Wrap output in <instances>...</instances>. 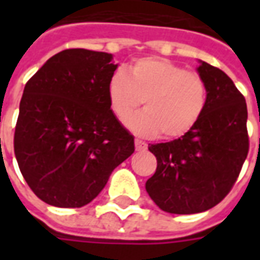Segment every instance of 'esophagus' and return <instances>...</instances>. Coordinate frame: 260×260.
<instances>
[{
    "label": "esophagus",
    "mask_w": 260,
    "mask_h": 260,
    "mask_svg": "<svg viewBox=\"0 0 260 260\" xmlns=\"http://www.w3.org/2000/svg\"><path fill=\"white\" fill-rule=\"evenodd\" d=\"M135 149L138 152H145L147 150V143L141 139H135Z\"/></svg>",
    "instance_id": "34e87169"
}]
</instances>
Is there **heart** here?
I'll return each instance as SVG.
<instances>
[{"label":"heart","instance_id":"1","mask_svg":"<svg viewBox=\"0 0 260 260\" xmlns=\"http://www.w3.org/2000/svg\"><path fill=\"white\" fill-rule=\"evenodd\" d=\"M108 100L115 117L124 121L142 102L145 110L126 121L138 135L175 139L191 132L207 104V87L201 75L161 57L136 59L115 71L108 80Z\"/></svg>","mask_w":260,"mask_h":260}]
</instances>
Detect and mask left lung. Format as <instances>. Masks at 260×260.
<instances>
[{"instance_id": "8db88e82", "label": "left lung", "mask_w": 260, "mask_h": 260, "mask_svg": "<svg viewBox=\"0 0 260 260\" xmlns=\"http://www.w3.org/2000/svg\"><path fill=\"white\" fill-rule=\"evenodd\" d=\"M199 62L196 71L207 87L202 118L186 135L149 146L157 169L146 181V191L173 214L205 212L223 201L249 149L245 99L221 69Z\"/></svg>"}]
</instances>
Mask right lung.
Wrapping results in <instances>:
<instances>
[{"mask_svg": "<svg viewBox=\"0 0 260 260\" xmlns=\"http://www.w3.org/2000/svg\"><path fill=\"white\" fill-rule=\"evenodd\" d=\"M117 67L113 54L71 48L26 83L15 156L27 185L51 206L87 205L135 150L110 107L108 80Z\"/></svg>", "mask_w": 260, "mask_h": 260, "instance_id": "right-lung-1", "label": "right lung"}]
</instances>
